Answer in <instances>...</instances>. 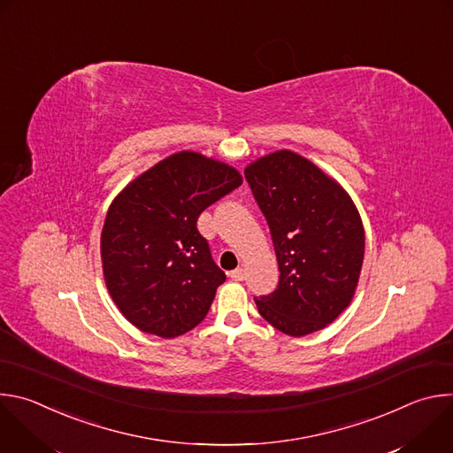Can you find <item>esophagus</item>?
<instances>
[{"label": "esophagus", "instance_id": "esophagus-1", "mask_svg": "<svg viewBox=\"0 0 453 453\" xmlns=\"http://www.w3.org/2000/svg\"><path fill=\"white\" fill-rule=\"evenodd\" d=\"M229 276H231L234 281H242V280H245V271L238 267V269L231 271V273H229Z\"/></svg>", "mask_w": 453, "mask_h": 453}]
</instances>
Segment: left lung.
Listing matches in <instances>:
<instances>
[{
  "label": "left lung",
  "mask_w": 453,
  "mask_h": 453,
  "mask_svg": "<svg viewBox=\"0 0 453 453\" xmlns=\"http://www.w3.org/2000/svg\"><path fill=\"white\" fill-rule=\"evenodd\" d=\"M274 243L280 281L254 297L276 330L303 337L349 304L364 262L365 234L348 193L313 163L280 150L245 168Z\"/></svg>",
  "instance_id": "8db88e82"
}]
</instances>
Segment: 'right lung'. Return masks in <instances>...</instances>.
Listing matches in <instances>:
<instances>
[{
	"label": "right lung",
	"mask_w": 453,
	"mask_h": 453,
	"mask_svg": "<svg viewBox=\"0 0 453 453\" xmlns=\"http://www.w3.org/2000/svg\"><path fill=\"white\" fill-rule=\"evenodd\" d=\"M242 184L240 173L197 152L173 154L111 204L100 252L109 294L127 320L163 339L208 315L226 273L213 262L199 215Z\"/></svg>",
	"instance_id": "add662e5"
}]
</instances>
